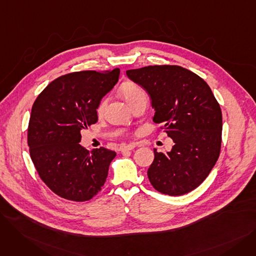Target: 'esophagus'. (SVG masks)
Listing matches in <instances>:
<instances>
[{
  "label": "esophagus",
  "instance_id": "1",
  "mask_svg": "<svg viewBox=\"0 0 256 256\" xmlns=\"http://www.w3.org/2000/svg\"><path fill=\"white\" fill-rule=\"evenodd\" d=\"M136 145L135 144H128V145H126L124 147H121V152H128V150H132L134 148H135Z\"/></svg>",
  "mask_w": 256,
  "mask_h": 256
}]
</instances>
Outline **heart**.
<instances>
[{"instance_id":"1","label":"heart","mask_w":256,"mask_h":256,"mask_svg":"<svg viewBox=\"0 0 256 256\" xmlns=\"http://www.w3.org/2000/svg\"><path fill=\"white\" fill-rule=\"evenodd\" d=\"M119 92L122 98L126 100L130 106H132L140 100H147V93L146 91L137 83L132 82V80H126L120 85ZM106 100H102L96 108L98 115H102L104 113L106 106Z\"/></svg>"}]
</instances>
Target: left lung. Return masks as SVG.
Instances as JSON below:
<instances>
[{"label":"left lung","mask_w":256,"mask_h":256,"mask_svg":"<svg viewBox=\"0 0 256 256\" xmlns=\"http://www.w3.org/2000/svg\"><path fill=\"white\" fill-rule=\"evenodd\" d=\"M152 98L154 121L174 145L158 152L147 171L158 192L189 193L208 178L220 156L222 112L204 78L178 65H150L126 70Z\"/></svg>","instance_id":"obj_1"}]
</instances>
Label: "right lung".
I'll list each match as a JSON object with an SVG mask.
<instances>
[{"label":"right lung","mask_w":256,"mask_h":256,"mask_svg":"<svg viewBox=\"0 0 256 256\" xmlns=\"http://www.w3.org/2000/svg\"><path fill=\"white\" fill-rule=\"evenodd\" d=\"M113 70H82L50 82L35 100L28 126L30 156L39 178L61 198L83 202L100 190L116 152H91L80 130L98 122L96 108L119 78Z\"/></svg>","instance_id":"add662e5"}]
</instances>
